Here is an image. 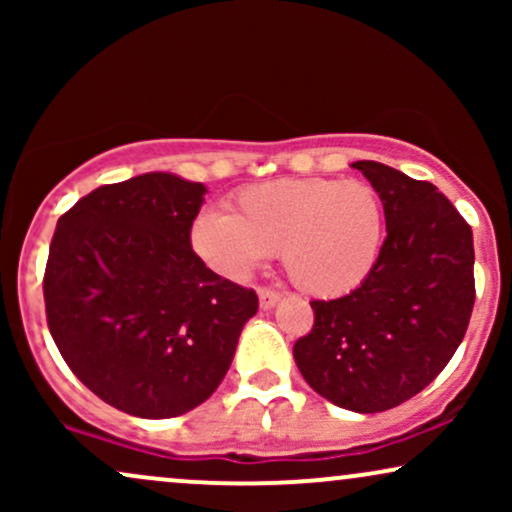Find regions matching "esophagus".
Wrapping results in <instances>:
<instances>
[{"instance_id": "34e87169", "label": "esophagus", "mask_w": 512, "mask_h": 512, "mask_svg": "<svg viewBox=\"0 0 512 512\" xmlns=\"http://www.w3.org/2000/svg\"><path fill=\"white\" fill-rule=\"evenodd\" d=\"M257 296H260V308H264V310H269V308H274L276 303H279V293L276 291H269V289H260L257 291Z\"/></svg>"}]
</instances>
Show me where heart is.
<instances>
[{"label":"heart","instance_id":"obj_1","mask_svg":"<svg viewBox=\"0 0 512 512\" xmlns=\"http://www.w3.org/2000/svg\"><path fill=\"white\" fill-rule=\"evenodd\" d=\"M231 209L202 211L190 231L197 255L228 279H245L281 250L298 289L339 298L368 279L383 250V204L361 180L260 182L240 190Z\"/></svg>","mask_w":512,"mask_h":512}]
</instances>
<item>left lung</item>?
Segmentation results:
<instances>
[{
    "label": "left lung",
    "instance_id": "8db88e82",
    "mask_svg": "<svg viewBox=\"0 0 512 512\" xmlns=\"http://www.w3.org/2000/svg\"><path fill=\"white\" fill-rule=\"evenodd\" d=\"M351 168L378 192L387 238L356 291L310 303L315 325L293 358L327 402L375 414L419 395L462 344L474 308V238L431 182L375 161Z\"/></svg>",
    "mask_w": 512,
    "mask_h": 512
}]
</instances>
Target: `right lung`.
Instances as JSON below:
<instances>
[{"label":"right lung","instance_id":"1","mask_svg":"<svg viewBox=\"0 0 512 512\" xmlns=\"http://www.w3.org/2000/svg\"><path fill=\"white\" fill-rule=\"evenodd\" d=\"M207 187L173 173L103 185L57 221L45 313L67 366L93 395L142 419H173L214 395L255 291L195 255Z\"/></svg>","mask_w":512,"mask_h":512}]
</instances>
